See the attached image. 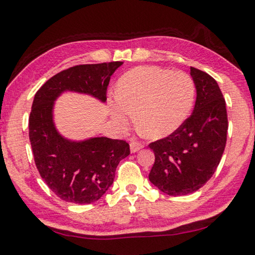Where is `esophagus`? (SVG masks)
Segmentation results:
<instances>
[{
	"instance_id": "34e87169",
	"label": "esophagus",
	"mask_w": 255,
	"mask_h": 255,
	"mask_svg": "<svg viewBox=\"0 0 255 255\" xmlns=\"http://www.w3.org/2000/svg\"><path fill=\"white\" fill-rule=\"evenodd\" d=\"M142 147H143V145L141 142H138V141H135V140L130 141V151L131 152H136L139 149H141Z\"/></svg>"
}]
</instances>
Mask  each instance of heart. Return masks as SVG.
<instances>
[{"instance_id":"1","label":"heart","mask_w":255,"mask_h":255,"mask_svg":"<svg viewBox=\"0 0 255 255\" xmlns=\"http://www.w3.org/2000/svg\"><path fill=\"white\" fill-rule=\"evenodd\" d=\"M196 87L184 71L147 66L138 67L120 78L117 98L110 104L112 116L127 126L131 114L141 133L161 138L182 126L195 101Z\"/></svg>"}]
</instances>
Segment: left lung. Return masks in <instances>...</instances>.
<instances>
[{
	"instance_id": "8db88e82",
	"label": "left lung",
	"mask_w": 255,
	"mask_h": 255,
	"mask_svg": "<svg viewBox=\"0 0 255 255\" xmlns=\"http://www.w3.org/2000/svg\"><path fill=\"white\" fill-rule=\"evenodd\" d=\"M196 87L193 114L177 130L149 143L155 163L149 180L167 195L196 192L210 179L223 155L228 133L226 104L214 78L191 67Z\"/></svg>"
}]
</instances>
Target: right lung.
I'll return each mask as SVG.
<instances>
[{
	"instance_id": "add662e5",
	"label": "right lung",
	"mask_w": 255,
	"mask_h": 255,
	"mask_svg": "<svg viewBox=\"0 0 255 255\" xmlns=\"http://www.w3.org/2000/svg\"><path fill=\"white\" fill-rule=\"evenodd\" d=\"M124 62L80 64L57 73L36 91L29 118L35 166L55 195L75 204L98 201L112 186L119 161L130 154L125 140L95 137L71 141L53 124L54 100L64 91L90 95L105 103L110 77Z\"/></svg>"
}]
</instances>
